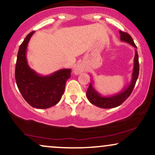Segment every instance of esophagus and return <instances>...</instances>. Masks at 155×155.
<instances>
[{
	"mask_svg": "<svg viewBox=\"0 0 155 155\" xmlns=\"http://www.w3.org/2000/svg\"><path fill=\"white\" fill-rule=\"evenodd\" d=\"M83 67L81 64H78L74 67V73L76 74V75H79V74H81V73L83 72Z\"/></svg>",
	"mask_w": 155,
	"mask_h": 155,
	"instance_id": "34e87169",
	"label": "esophagus"
}]
</instances>
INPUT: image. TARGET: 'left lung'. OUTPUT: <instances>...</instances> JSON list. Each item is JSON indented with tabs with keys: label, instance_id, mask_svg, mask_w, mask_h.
Returning a JSON list of instances; mask_svg holds the SVG:
<instances>
[{
	"label": "left lung",
	"instance_id": "left-lung-1",
	"mask_svg": "<svg viewBox=\"0 0 155 155\" xmlns=\"http://www.w3.org/2000/svg\"><path fill=\"white\" fill-rule=\"evenodd\" d=\"M120 35V40L123 42H128V44L131 45L135 48H137L134 43L133 39L128 33L124 31H119ZM139 55L137 54V50H135V56L134 60V68L132 73L131 81L129 85L126 87L124 90L118 92V94H113L110 96H102L97 92L96 89L94 88L92 84L90 83L89 87L87 91V97L89 101L93 105H96L97 107L101 108H113L120 105L125 100L127 99L130 94H131L132 91L134 88V86L137 82V80L139 76Z\"/></svg>",
	"mask_w": 155,
	"mask_h": 155
}]
</instances>
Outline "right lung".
<instances>
[{"mask_svg":"<svg viewBox=\"0 0 155 155\" xmlns=\"http://www.w3.org/2000/svg\"><path fill=\"white\" fill-rule=\"evenodd\" d=\"M35 31L25 37L17 54L15 79L18 90L31 107L46 109L55 105L64 93L71 69H61L48 76H42L29 67L27 61L29 41Z\"/></svg>","mask_w":155,"mask_h":155,"instance_id":"obj_1","label":"right lung"}]
</instances>
